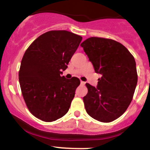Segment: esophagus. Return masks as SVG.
I'll use <instances>...</instances> for the list:
<instances>
[{
	"mask_svg": "<svg viewBox=\"0 0 150 150\" xmlns=\"http://www.w3.org/2000/svg\"><path fill=\"white\" fill-rule=\"evenodd\" d=\"M80 82H81V85H84V84H85V82H84V81H81Z\"/></svg>",
	"mask_w": 150,
	"mask_h": 150,
	"instance_id": "34e87169",
	"label": "esophagus"
}]
</instances>
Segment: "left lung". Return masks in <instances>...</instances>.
<instances>
[{"label": "left lung", "instance_id": "8db88e82", "mask_svg": "<svg viewBox=\"0 0 150 150\" xmlns=\"http://www.w3.org/2000/svg\"><path fill=\"white\" fill-rule=\"evenodd\" d=\"M81 46L95 72L102 76L97 87L86 84V111L94 119L109 123L123 115L132 102L138 79L135 60L113 40L89 38Z\"/></svg>", "mask_w": 150, "mask_h": 150}]
</instances>
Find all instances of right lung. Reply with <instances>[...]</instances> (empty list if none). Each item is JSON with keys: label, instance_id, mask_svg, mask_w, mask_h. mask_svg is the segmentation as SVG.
Wrapping results in <instances>:
<instances>
[{"label": "right lung", "instance_id": "obj_1", "mask_svg": "<svg viewBox=\"0 0 150 150\" xmlns=\"http://www.w3.org/2000/svg\"><path fill=\"white\" fill-rule=\"evenodd\" d=\"M81 40L66 30L50 31L38 37L26 50L18 79L26 105L36 118L52 122L69 111L80 81L61 74Z\"/></svg>", "mask_w": 150, "mask_h": 150}]
</instances>
